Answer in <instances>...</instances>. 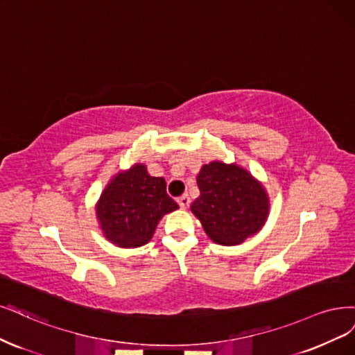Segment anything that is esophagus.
<instances>
[{
  "label": "esophagus",
  "mask_w": 355,
  "mask_h": 355,
  "mask_svg": "<svg viewBox=\"0 0 355 355\" xmlns=\"http://www.w3.org/2000/svg\"><path fill=\"white\" fill-rule=\"evenodd\" d=\"M178 202H179V207H180L182 210H187L188 207H189V204H191V198L185 193V195H182V197L178 198Z\"/></svg>",
  "instance_id": "obj_1"
}]
</instances>
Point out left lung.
Instances as JSON below:
<instances>
[{
	"label": "left lung",
	"instance_id": "8db88e82",
	"mask_svg": "<svg viewBox=\"0 0 355 355\" xmlns=\"http://www.w3.org/2000/svg\"><path fill=\"white\" fill-rule=\"evenodd\" d=\"M200 197L191 205L202 229L218 245L234 247L259 234L270 211L263 183L236 163L211 162L197 176Z\"/></svg>",
	"mask_w": 355,
	"mask_h": 355
}]
</instances>
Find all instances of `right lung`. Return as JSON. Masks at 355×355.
I'll return each instance as SVG.
<instances>
[{
    "instance_id": "right-lung-1",
    "label": "right lung",
    "mask_w": 355,
    "mask_h": 355,
    "mask_svg": "<svg viewBox=\"0 0 355 355\" xmlns=\"http://www.w3.org/2000/svg\"><path fill=\"white\" fill-rule=\"evenodd\" d=\"M179 209L166 192L164 178H154L142 163L120 170L95 204L103 235L116 247L137 248L148 243L164 214Z\"/></svg>"
}]
</instances>
